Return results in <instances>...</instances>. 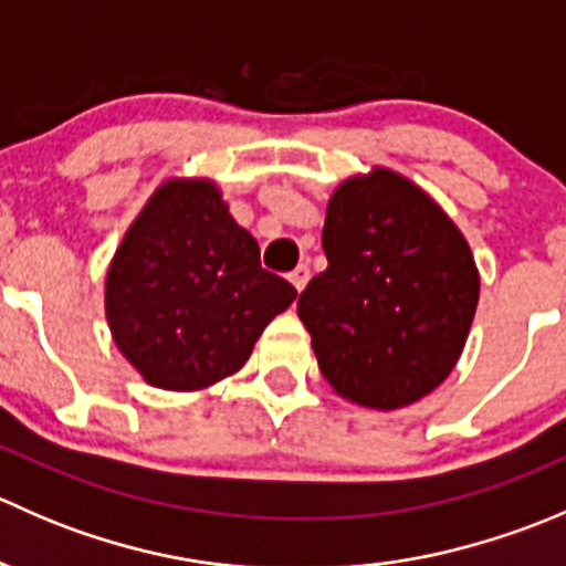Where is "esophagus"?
Segmentation results:
<instances>
[{
  "instance_id": "esophagus-1",
  "label": "esophagus",
  "mask_w": 566,
  "mask_h": 566,
  "mask_svg": "<svg viewBox=\"0 0 566 566\" xmlns=\"http://www.w3.org/2000/svg\"><path fill=\"white\" fill-rule=\"evenodd\" d=\"M290 282H293V287L301 293V290L306 287V282H310V265H306V262H301V265L290 273Z\"/></svg>"
}]
</instances>
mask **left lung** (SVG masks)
<instances>
[{
  "label": "left lung",
  "mask_w": 566,
  "mask_h": 566,
  "mask_svg": "<svg viewBox=\"0 0 566 566\" xmlns=\"http://www.w3.org/2000/svg\"><path fill=\"white\" fill-rule=\"evenodd\" d=\"M328 268L298 298L323 378L367 408L394 410L443 384L479 301L471 249L405 177L342 182L323 227Z\"/></svg>",
  "instance_id": "left-lung-1"
}]
</instances>
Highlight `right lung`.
Instances as JSON below:
<instances>
[{
    "mask_svg": "<svg viewBox=\"0 0 566 566\" xmlns=\"http://www.w3.org/2000/svg\"><path fill=\"white\" fill-rule=\"evenodd\" d=\"M205 180L167 182L136 219L106 276L119 353L158 389L191 391L238 373L256 336L295 301Z\"/></svg>",
    "mask_w": 566,
    "mask_h": 566,
    "instance_id": "1",
    "label": "right lung"
}]
</instances>
